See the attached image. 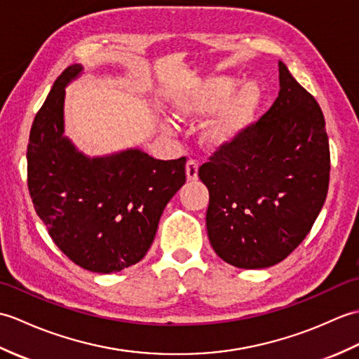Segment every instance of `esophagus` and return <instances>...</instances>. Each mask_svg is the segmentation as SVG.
<instances>
[{
	"mask_svg": "<svg viewBox=\"0 0 359 359\" xmlns=\"http://www.w3.org/2000/svg\"><path fill=\"white\" fill-rule=\"evenodd\" d=\"M186 177L187 181H196L198 180V163L195 159H189L186 164Z\"/></svg>",
	"mask_w": 359,
	"mask_h": 359,
	"instance_id": "obj_1",
	"label": "esophagus"
}]
</instances>
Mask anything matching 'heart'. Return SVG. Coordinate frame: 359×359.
Wrapping results in <instances>:
<instances>
[{
	"label": "heart",
	"instance_id": "heart-1",
	"mask_svg": "<svg viewBox=\"0 0 359 359\" xmlns=\"http://www.w3.org/2000/svg\"><path fill=\"white\" fill-rule=\"evenodd\" d=\"M217 75L195 81L173 95L170 107L181 121H196L218 112L201 129V142L212 150L235 144L257 124L264 92L257 81Z\"/></svg>",
	"mask_w": 359,
	"mask_h": 359
}]
</instances>
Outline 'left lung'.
Returning a JSON list of instances; mask_svg holds the SVG:
<instances>
[{"label": "left lung", "mask_w": 359, "mask_h": 359, "mask_svg": "<svg viewBox=\"0 0 359 359\" xmlns=\"http://www.w3.org/2000/svg\"><path fill=\"white\" fill-rule=\"evenodd\" d=\"M273 106L235 144L200 167L207 235L238 269L275 266L304 240L329 189L330 152L316 100L283 61Z\"/></svg>", "instance_id": "obj_1"}]
</instances>
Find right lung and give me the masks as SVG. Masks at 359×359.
Instances as JSON below:
<instances>
[{"label": "right lung", "mask_w": 359, "mask_h": 359, "mask_svg": "<svg viewBox=\"0 0 359 359\" xmlns=\"http://www.w3.org/2000/svg\"><path fill=\"white\" fill-rule=\"evenodd\" d=\"M58 76L32 124L27 184L38 217L60 250L95 273L137 264L154 243L164 207L186 182V158L155 159L138 147L89 156L65 135L66 87Z\"/></svg>", "instance_id": "right-lung-1"}]
</instances>
